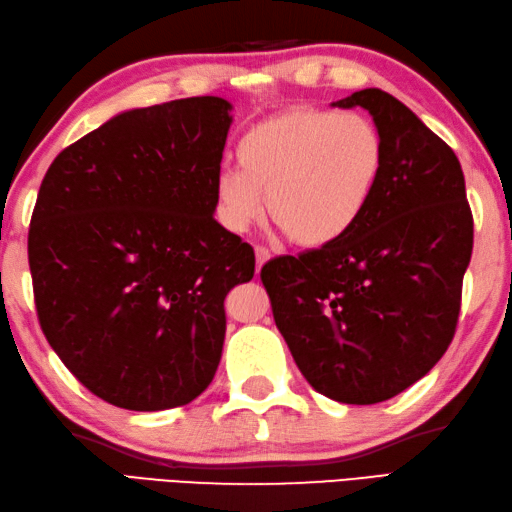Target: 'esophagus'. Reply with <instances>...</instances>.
I'll return each instance as SVG.
<instances>
[{"instance_id":"esophagus-1","label":"esophagus","mask_w":512,"mask_h":512,"mask_svg":"<svg viewBox=\"0 0 512 512\" xmlns=\"http://www.w3.org/2000/svg\"><path fill=\"white\" fill-rule=\"evenodd\" d=\"M254 252H256V272H260V267L267 263L269 256H272V254H269L267 247H260V245L254 249Z\"/></svg>"}]
</instances>
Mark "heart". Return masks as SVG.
Instances as JSON below:
<instances>
[{"label":"heart","mask_w":512,"mask_h":512,"mask_svg":"<svg viewBox=\"0 0 512 512\" xmlns=\"http://www.w3.org/2000/svg\"><path fill=\"white\" fill-rule=\"evenodd\" d=\"M383 162V136L368 115L298 106L240 138L238 167L216 176V216L231 234H245L267 205L292 243L330 245L365 214Z\"/></svg>","instance_id":"obj_1"}]
</instances>
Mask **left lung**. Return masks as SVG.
<instances>
[{
	"label": "left lung",
	"mask_w": 512,
	"mask_h": 512,
	"mask_svg": "<svg viewBox=\"0 0 512 512\" xmlns=\"http://www.w3.org/2000/svg\"><path fill=\"white\" fill-rule=\"evenodd\" d=\"M370 111L385 162L352 231L260 269L278 332L316 392L370 406L426 376L457 330L472 254L459 160L406 104L381 89L332 102Z\"/></svg>",
	"instance_id": "obj_1"
}]
</instances>
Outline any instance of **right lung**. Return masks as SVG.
Listing matches in <instances>:
<instances>
[{"label": "right lung", "instance_id": "right-lung-1", "mask_svg": "<svg viewBox=\"0 0 512 512\" xmlns=\"http://www.w3.org/2000/svg\"><path fill=\"white\" fill-rule=\"evenodd\" d=\"M231 104L131 109L66 147L28 229L37 318L55 354L111 406L156 412L207 390L225 296L254 249L216 223Z\"/></svg>", "mask_w": 512, "mask_h": 512}]
</instances>
